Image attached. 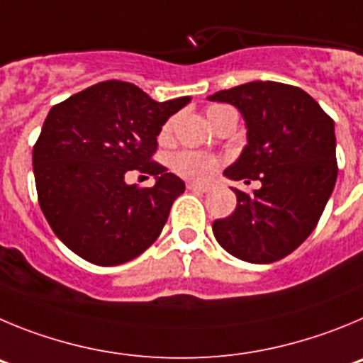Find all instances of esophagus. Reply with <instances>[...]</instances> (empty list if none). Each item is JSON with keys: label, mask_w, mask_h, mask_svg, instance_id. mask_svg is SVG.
Returning <instances> with one entry per match:
<instances>
[{"label": "esophagus", "mask_w": 363, "mask_h": 363, "mask_svg": "<svg viewBox=\"0 0 363 363\" xmlns=\"http://www.w3.org/2000/svg\"><path fill=\"white\" fill-rule=\"evenodd\" d=\"M188 189H195V191H202V194H206V191H210V188L204 184H197V182H188Z\"/></svg>", "instance_id": "1"}]
</instances>
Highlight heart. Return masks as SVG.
<instances>
[{
    "mask_svg": "<svg viewBox=\"0 0 363 363\" xmlns=\"http://www.w3.org/2000/svg\"><path fill=\"white\" fill-rule=\"evenodd\" d=\"M224 110H230L228 106H210L208 108V119L210 123H213L215 117L218 116ZM172 130H174V119H169L161 130V141H168L169 135H172ZM218 159L213 155H208V153L201 152H181L177 155H174L172 159V168L177 172L181 177L189 179V181H208V179L213 177V174L218 168Z\"/></svg>",
    "mask_w": 363,
    "mask_h": 363,
    "instance_id": "heart-1",
    "label": "heart"
}]
</instances>
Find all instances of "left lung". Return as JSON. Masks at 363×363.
<instances>
[{"instance_id": "1", "label": "left lung", "mask_w": 363, "mask_h": 363, "mask_svg": "<svg viewBox=\"0 0 363 363\" xmlns=\"http://www.w3.org/2000/svg\"><path fill=\"white\" fill-rule=\"evenodd\" d=\"M208 99L233 104L246 121L247 145L224 175L260 182L253 194L231 188L237 208L213 222L215 238L240 260L277 262L311 235L331 197L338 175L335 121L302 88L275 81Z\"/></svg>"}]
</instances>
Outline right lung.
<instances>
[{
    "label": "right lung",
    "mask_w": 363,
    "mask_h": 363,
    "mask_svg": "<svg viewBox=\"0 0 363 363\" xmlns=\"http://www.w3.org/2000/svg\"><path fill=\"white\" fill-rule=\"evenodd\" d=\"M189 101L157 103L135 84L103 81L52 106L32 164L41 211L68 250L117 266L157 240L184 182L152 157L162 125ZM132 171L156 184L126 185Z\"/></svg>",
    "instance_id": "obj_1"
}]
</instances>
